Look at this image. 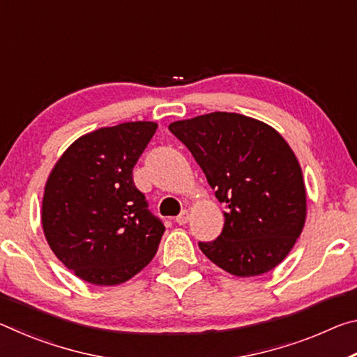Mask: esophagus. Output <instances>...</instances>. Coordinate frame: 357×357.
<instances>
[{"mask_svg": "<svg viewBox=\"0 0 357 357\" xmlns=\"http://www.w3.org/2000/svg\"><path fill=\"white\" fill-rule=\"evenodd\" d=\"M174 222H176L178 225H185V223L189 222V213H187V211H183V213L174 219Z\"/></svg>", "mask_w": 357, "mask_h": 357, "instance_id": "1", "label": "esophagus"}]
</instances>
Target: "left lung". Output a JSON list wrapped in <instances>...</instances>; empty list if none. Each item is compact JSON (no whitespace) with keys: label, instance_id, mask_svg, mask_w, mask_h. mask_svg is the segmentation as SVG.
<instances>
[{"label":"left lung","instance_id":"obj_1","mask_svg":"<svg viewBox=\"0 0 357 357\" xmlns=\"http://www.w3.org/2000/svg\"><path fill=\"white\" fill-rule=\"evenodd\" d=\"M206 174L225 223L198 243L211 261L238 277L269 273L293 249L305 223V185L291 148L271 126L214 112L168 126Z\"/></svg>","mask_w":357,"mask_h":357}]
</instances>
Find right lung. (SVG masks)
Segmentation results:
<instances>
[{
    "mask_svg": "<svg viewBox=\"0 0 357 357\" xmlns=\"http://www.w3.org/2000/svg\"><path fill=\"white\" fill-rule=\"evenodd\" d=\"M151 121L78 138L47 179L42 227L66 268L94 285L129 280L154 258L165 227L148 209L132 170L155 134Z\"/></svg>",
    "mask_w": 357,
    "mask_h": 357,
    "instance_id": "right-lung-1",
    "label": "right lung"
}]
</instances>
